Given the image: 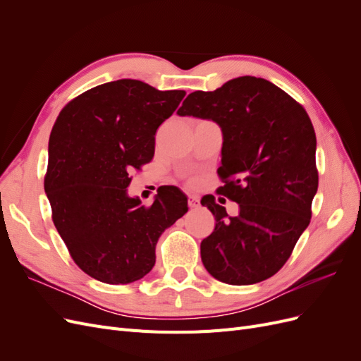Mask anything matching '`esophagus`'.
<instances>
[{"instance_id": "1", "label": "esophagus", "mask_w": 361, "mask_h": 361, "mask_svg": "<svg viewBox=\"0 0 361 361\" xmlns=\"http://www.w3.org/2000/svg\"><path fill=\"white\" fill-rule=\"evenodd\" d=\"M188 206L191 207V209H195V207L200 206V202H199L197 195H190V197H188Z\"/></svg>"}]
</instances>
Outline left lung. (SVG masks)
<instances>
[{
    "instance_id": "left-lung-1",
    "label": "left lung",
    "mask_w": 361,
    "mask_h": 361,
    "mask_svg": "<svg viewBox=\"0 0 361 361\" xmlns=\"http://www.w3.org/2000/svg\"><path fill=\"white\" fill-rule=\"evenodd\" d=\"M178 114L220 125L224 185L216 192L239 204V214L228 216L214 195L202 199L216 221L200 244L204 268L236 286L272 277L307 228L318 191L309 114L277 85L248 75L190 93Z\"/></svg>"
}]
</instances>
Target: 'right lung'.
I'll list each match as a JSON object with an SVG mask.
<instances>
[{
  "mask_svg": "<svg viewBox=\"0 0 361 361\" xmlns=\"http://www.w3.org/2000/svg\"><path fill=\"white\" fill-rule=\"evenodd\" d=\"M183 96L117 80L76 96L52 126L45 174L52 221L75 264L96 280L143 279L159 236L188 211L176 187L158 188L150 206L128 195L130 173L154 158L157 129Z\"/></svg>",
  "mask_w": 361,
  "mask_h": 361,
  "instance_id": "obj_1",
  "label": "right lung"
}]
</instances>
